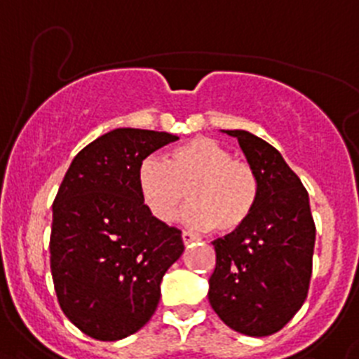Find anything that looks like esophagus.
Segmentation results:
<instances>
[{
  "label": "esophagus",
  "mask_w": 359,
  "mask_h": 359,
  "mask_svg": "<svg viewBox=\"0 0 359 359\" xmlns=\"http://www.w3.org/2000/svg\"><path fill=\"white\" fill-rule=\"evenodd\" d=\"M195 240H197V236L191 235V233H189V231H182V242H184V245L191 244V242H195Z\"/></svg>",
  "instance_id": "esophagus-1"
}]
</instances>
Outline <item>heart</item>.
<instances>
[{"label":"heart","instance_id":"obj_1","mask_svg":"<svg viewBox=\"0 0 359 359\" xmlns=\"http://www.w3.org/2000/svg\"><path fill=\"white\" fill-rule=\"evenodd\" d=\"M137 191L149 215L173 222L186 198L193 205L184 222L197 229L233 233L244 226L258 202V177L245 161L210 137H193L164 157H148L137 168Z\"/></svg>","mask_w":359,"mask_h":359}]
</instances>
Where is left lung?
I'll list each match as a JSON object with an SVG mask.
<instances>
[{"instance_id":"1","label":"left lung","mask_w":359,"mask_h":359,"mask_svg":"<svg viewBox=\"0 0 359 359\" xmlns=\"http://www.w3.org/2000/svg\"><path fill=\"white\" fill-rule=\"evenodd\" d=\"M222 132L238 141L257 173L258 202L244 226L213 242L208 298L227 327L260 338L278 332L304 305L316 227L309 195L278 149L245 130Z\"/></svg>"}]
</instances>
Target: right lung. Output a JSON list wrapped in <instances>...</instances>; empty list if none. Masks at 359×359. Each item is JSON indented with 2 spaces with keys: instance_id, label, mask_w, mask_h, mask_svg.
Here are the masks:
<instances>
[{
  "instance_id": "right-lung-1",
  "label": "right lung",
  "mask_w": 359,
  "mask_h": 359,
  "mask_svg": "<svg viewBox=\"0 0 359 359\" xmlns=\"http://www.w3.org/2000/svg\"><path fill=\"white\" fill-rule=\"evenodd\" d=\"M177 139L115 128L81 149L59 186L50 271L61 309L90 338L115 341L144 327L182 255L179 229L155 220L137 191L139 164Z\"/></svg>"
}]
</instances>
